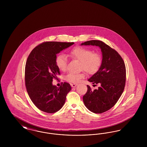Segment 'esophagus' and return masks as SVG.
<instances>
[{"instance_id": "obj_1", "label": "esophagus", "mask_w": 147, "mask_h": 147, "mask_svg": "<svg viewBox=\"0 0 147 147\" xmlns=\"http://www.w3.org/2000/svg\"><path fill=\"white\" fill-rule=\"evenodd\" d=\"M77 84H71V87H73V88H75V87H76L77 86Z\"/></svg>"}]
</instances>
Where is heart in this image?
Instances as JSON below:
<instances>
[{
	"mask_svg": "<svg viewBox=\"0 0 147 147\" xmlns=\"http://www.w3.org/2000/svg\"><path fill=\"white\" fill-rule=\"evenodd\" d=\"M69 56L72 59L80 62V69H83L89 74L95 73L99 69L102 63L101 56L98 53H94L91 49L78 46L71 49ZM56 64L58 68L61 71H65L67 65V57L61 54L56 57ZM85 74L69 73L65 77V80L68 82L77 83L84 78Z\"/></svg>",
	"mask_w": 147,
	"mask_h": 147,
	"instance_id": "b5f03b06",
	"label": "heart"
}]
</instances>
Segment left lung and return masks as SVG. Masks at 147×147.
Here are the masks:
<instances>
[{"label":"left lung","instance_id":"obj_1","mask_svg":"<svg viewBox=\"0 0 147 147\" xmlns=\"http://www.w3.org/2000/svg\"><path fill=\"white\" fill-rule=\"evenodd\" d=\"M82 45L98 46L102 52V63L99 69L88 79L92 84L100 86L98 89L92 90L87 85L88 91L83 98L84 105L89 110L101 113L112 108L123 91L126 83L125 64L118 52L104 42L91 40L81 43Z\"/></svg>","mask_w":147,"mask_h":147}]
</instances>
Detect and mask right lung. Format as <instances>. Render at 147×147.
<instances>
[{
  "instance_id": "obj_1",
  "label": "right lung",
  "mask_w": 147,
  "mask_h": 147,
  "mask_svg": "<svg viewBox=\"0 0 147 147\" xmlns=\"http://www.w3.org/2000/svg\"><path fill=\"white\" fill-rule=\"evenodd\" d=\"M74 43L43 42L32 49L28 56L25 71L26 88L32 102L43 112L52 113L59 111L71 90L67 83L58 88L52 82L60 74L56 64L57 54Z\"/></svg>"
}]
</instances>
